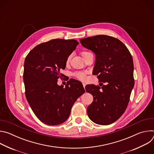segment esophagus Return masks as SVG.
I'll list each match as a JSON object with an SVG mask.
<instances>
[{"label": "esophagus", "instance_id": "esophagus-1", "mask_svg": "<svg viewBox=\"0 0 154 154\" xmlns=\"http://www.w3.org/2000/svg\"><path fill=\"white\" fill-rule=\"evenodd\" d=\"M83 87H84V88H85V86H86L85 83H83Z\"/></svg>", "mask_w": 154, "mask_h": 154}]
</instances>
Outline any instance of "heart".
<instances>
[{"label":"heart","mask_w":154,"mask_h":154,"mask_svg":"<svg viewBox=\"0 0 154 154\" xmlns=\"http://www.w3.org/2000/svg\"><path fill=\"white\" fill-rule=\"evenodd\" d=\"M89 53L88 52H86V51H83L81 52V55L83 57L86 54ZM70 58H71V57L69 56L67 59H66V63H68L69 61H70ZM74 76L76 78H77L78 79L82 80V81H85L87 79V77H86V72H75L74 74Z\"/></svg>","instance_id":"1"}]
</instances>
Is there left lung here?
Here are the masks:
<instances>
[{
    "mask_svg": "<svg viewBox=\"0 0 154 154\" xmlns=\"http://www.w3.org/2000/svg\"><path fill=\"white\" fill-rule=\"evenodd\" d=\"M80 41L96 55L93 74L97 75L99 82L108 83H100L101 88L95 85L86 87V91L93 96L87 108L88 115L96 124H111L124 113L134 86L132 57L124 43L110 36L96 35Z\"/></svg>",
    "mask_w": 154,
    "mask_h": 154,
    "instance_id": "8db88e82",
    "label": "left lung"
}]
</instances>
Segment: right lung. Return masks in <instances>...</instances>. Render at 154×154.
<instances>
[{
  "label": "right lung",
  "instance_id": "obj_1",
  "mask_svg": "<svg viewBox=\"0 0 154 154\" xmlns=\"http://www.w3.org/2000/svg\"><path fill=\"white\" fill-rule=\"evenodd\" d=\"M79 45L75 39H55L35 46L24 61L23 79L26 99L36 116L48 125L66 120L77 99L85 93L78 80H69L65 88L57 85L66 59Z\"/></svg>",
  "mask_w": 154,
  "mask_h": 154
}]
</instances>
